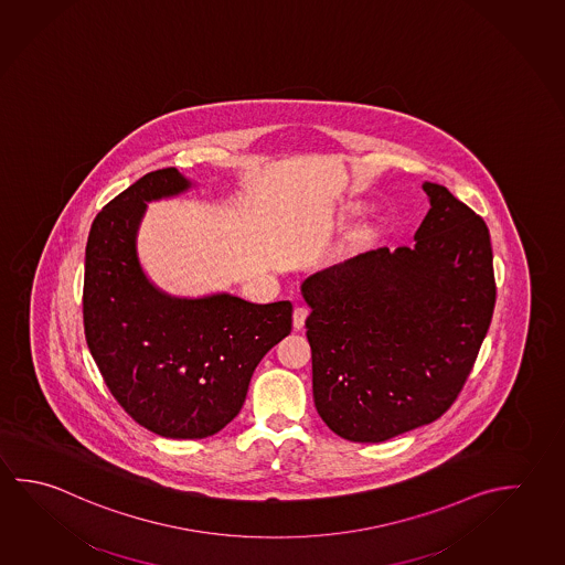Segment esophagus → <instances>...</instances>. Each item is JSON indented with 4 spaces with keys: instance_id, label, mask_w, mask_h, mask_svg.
<instances>
[{
    "instance_id": "esophagus-1",
    "label": "esophagus",
    "mask_w": 565,
    "mask_h": 565,
    "mask_svg": "<svg viewBox=\"0 0 565 565\" xmlns=\"http://www.w3.org/2000/svg\"><path fill=\"white\" fill-rule=\"evenodd\" d=\"M307 316H309V309H307L306 306H297L296 309H294V329H297V331L303 329Z\"/></svg>"
}]
</instances>
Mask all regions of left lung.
Wrapping results in <instances>:
<instances>
[{"label":"left lung","mask_w":565,"mask_h":565,"mask_svg":"<svg viewBox=\"0 0 565 565\" xmlns=\"http://www.w3.org/2000/svg\"><path fill=\"white\" fill-rule=\"evenodd\" d=\"M415 246L371 249L303 281L313 401L335 435L383 443L445 415L495 303L490 232L445 186Z\"/></svg>","instance_id":"1"}]
</instances>
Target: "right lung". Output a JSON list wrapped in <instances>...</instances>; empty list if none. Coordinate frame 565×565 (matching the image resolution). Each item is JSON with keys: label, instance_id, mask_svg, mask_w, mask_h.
<instances>
[{"label": "right lung", "instance_id": "add662e5", "mask_svg": "<svg viewBox=\"0 0 565 565\" xmlns=\"http://www.w3.org/2000/svg\"><path fill=\"white\" fill-rule=\"evenodd\" d=\"M189 189L177 169L145 174L100 210L85 249L90 355L129 416L167 438H206L234 420L254 369L289 335L294 309L230 294L172 297L150 284L137 256L147 202Z\"/></svg>", "mask_w": 565, "mask_h": 565}]
</instances>
